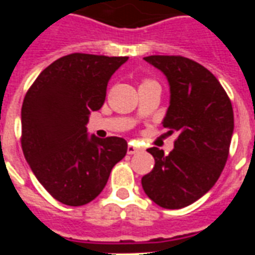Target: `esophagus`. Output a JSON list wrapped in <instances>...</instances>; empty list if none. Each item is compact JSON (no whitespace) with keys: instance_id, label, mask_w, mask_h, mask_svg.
<instances>
[{"instance_id":"34e87169","label":"esophagus","mask_w":255,"mask_h":255,"mask_svg":"<svg viewBox=\"0 0 255 255\" xmlns=\"http://www.w3.org/2000/svg\"><path fill=\"white\" fill-rule=\"evenodd\" d=\"M140 150L142 149H140L136 143H133V142H129V143H128V147H127L128 154H135V153H139Z\"/></svg>"}]
</instances>
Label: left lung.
Masks as SVG:
<instances>
[{
	"label": "left lung",
	"mask_w": 255,
	"mask_h": 255,
	"mask_svg": "<svg viewBox=\"0 0 255 255\" xmlns=\"http://www.w3.org/2000/svg\"><path fill=\"white\" fill-rule=\"evenodd\" d=\"M169 82L171 102L162 126L177 132L169 154L147 149L154 168L142 177L146 195L158 206L182 209L219 180L230 154L234 111L230 97L209 69L182 56H149Z\"/></svg>",
	"instance_id": "left-lung-1"
}]
</instances>
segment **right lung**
<instances>
[{"instance_id":"right-lung-1","label":"right lung","mask_w":255,"mask_h":255,"mask_svg":"<svg viewBox=\"0 0 255 255\" xmlns=\"http://www.w3.org/2000/svg\"><path fill=\"white\" fill-rule=\"evenodd\" d=\"M127 60L68 54L45 68L25 94L21 149L38 182L58 202H91L127 153L126 139L89 138L86 128L90 112L105 102L111 76Z\"/></svg>"}]
</instances>
